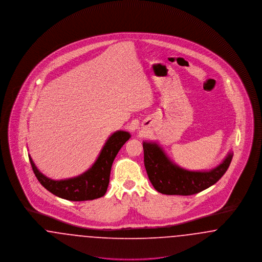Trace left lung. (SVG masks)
Listing matches in <instances>:
<instances>
[{
    "label": "left lung",
    "mask_w": 262,
    "mask_h": 262,
    "mask_svg": "<svg viewBox=\"0 0 262 262\" xmlns=\"http://www.w3.org/2000/svg\"><path fill=\"white\" fill-rule=\"evenodd\" d=\"M144 166L154 188L163 194L191 195L211 187L228 170L233 159L230 153L224 162L209 172H191L171 162L155 143H143Z\"/></svg>",
    "instance_id": "left-lung-1"
}]
</instances>
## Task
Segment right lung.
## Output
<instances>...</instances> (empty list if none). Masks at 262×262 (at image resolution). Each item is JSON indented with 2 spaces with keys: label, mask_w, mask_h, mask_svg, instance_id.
I'll return each mask as SVG.
<instances>
[{
  "label": "right lung",
  "mask_w": 262,
  "mask_h": 262,
  "mask_svg": "<svg viewBox=\"0 0 262 262\" xmlns=\"http://www.w3.org/2000/svg\"><path fill=\"white\" fill-rule=\"evenodd\" d=\"M129 137L130 135L126 132L115 133L107 140L94 165L88 172L74 179L53 181L38 171L30 156L29 161L39 183L53 194L72 201L95 200L105 195L114 159Z\"/></svg>",
  "instance_id": "right-lung-1"
}]
</instances>
